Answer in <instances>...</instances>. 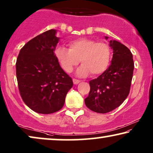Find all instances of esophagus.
Returning a JSON list of instances; mask_svg holds the SVG:
<instances>
[{"instance_id":"34e87169","label":"esophagus","mask_w":153,"mask_h":153,"mask_svg":"<svg viewBox=\"0 0 153 153\" xmlns=\"http://www.w3.org/2000/svg\"><path fill=\"white\" fill-rule=\"evenodd\" d=\"M72 81H73V83H74V84H76V85L78 84V83H79V82H80V81L76 79H73Z\"/></svg>"}]
</instances>
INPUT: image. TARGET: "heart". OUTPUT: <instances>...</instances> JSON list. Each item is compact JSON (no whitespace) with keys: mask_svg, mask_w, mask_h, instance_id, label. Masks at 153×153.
<instances>
[{"mask_svg":"<svg viewBox=\"0 0 153 153\" xmlns=\"http://www.w3.org/2000/svg\"><path fill=\"white\" fill-rule=\"evenodd\" d=\"M70 49L58 45L54 50L56 58L62 68L67 72H72L80 61L82 65L77 70L80 76H88L90 73L97 76L105 72L110 64L111 51L109 45L104 42H96L88 38H78L68 42Z\"/></svg>","mask_w":153,"mask_h":153,"instance_id":"b5f03b06","label":"heart"}]
</instances>
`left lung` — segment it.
I'll return each mask as SVG.
<instances>
[{
    "mask_svg": "<svg viewBox=\"0 0 153 153\" xmlns=\"http://www.w3.org/2000/svg\"><path fill=\"white\" fill-rule=\"evenodd\" d=\"M109 46L114 53L111 65L97 79L89 81L91 90L85 99L87 107L99 114L111 111L125 101L130 91L134 68L128 48L116 40H110Z\"/></svg>",
    "mask_w": 153,
    "mask_h": 153,
    "instance_id": "8db88e82",
    "label": "left lung"
}]
</instances>
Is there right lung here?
<instances>
[{"label":"right lung","instance_id":"add662e5","mask_svg":"<svg viewBox=\"0 0 153 153\" xmlns=\"http://www.w3.org/2000/svg\"><path fill=\"white\" fill-rule=\"evenodd\" d=\"M53 29L28 41L16 59V74L23 101L38 114L61 109L72 79L60 66L54 54L59 38Z\"/></svg>","mask_w":153,"mask_h":153}]
</instances>
